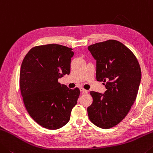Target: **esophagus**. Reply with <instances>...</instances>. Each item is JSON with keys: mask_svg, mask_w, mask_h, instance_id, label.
<instances>
[{"mask_svg": "<svg viewBox=\"0 0 153 153\" xmlns=\"http://www.w3.org/2000/svg\"><path fill=\"white\" fill-rule=\"evenodd\" d=\"M80 90H81V92L82 94H85L88 93V91H87V90L84 89L83 88H81V89H80Z\"/></svg>", "mask_w": 153, "mask_h": 153, "instance_id": "esophagus-1", "label": "esophagus"}]
</instances>
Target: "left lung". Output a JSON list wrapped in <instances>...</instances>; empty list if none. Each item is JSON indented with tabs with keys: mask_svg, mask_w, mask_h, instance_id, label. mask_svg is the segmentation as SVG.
Here are the masks:
<instances>
[{
	"mask_svg": "<svg viewBox=\"0 0 153 153\" xmlns=\"http://www.w3.org/2000/svg\"><path fill=\"white\" fill-rule=\"evenodd\" d=\"M96 60V79L103 81L104 94L91 91L93 103L87 108L94 125L109 129L119 124L134 104L141 81V69L134 54L115 40L88 47Z\"/></svg>",
	"mask_w": 153,
	"mask_h": 153,
	"instance_id": "8db88e82",
	"label": "left lung"
}]
</instances>
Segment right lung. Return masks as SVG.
Instances as JSON below:
<instances>
[{"mask_svg": "<svg viewBox=\"0 0 153 153\" xmlns=\"http://www.w3.org/2000/svg\"><path fill=\"white\" fill-rule=\"evenodd\" d=\"M71 48L57 44L34 47L22 63L19 87L27 112L37 123L49 129L64 126L80 95L58 82L71 72Z\"/></svg>", "mask_w": 153, "mask_h": 153, "instance_id": "1", "label": "right lung"}]
</instances>
